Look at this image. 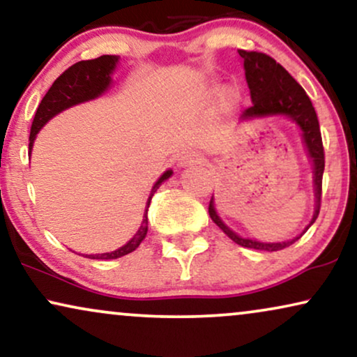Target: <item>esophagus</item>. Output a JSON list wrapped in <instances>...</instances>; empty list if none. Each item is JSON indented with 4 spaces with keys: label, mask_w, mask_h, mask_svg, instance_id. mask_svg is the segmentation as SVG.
I'll return each mask as SVG.
<instances>
[{
    "label": "esophagus",
    "mask_w": 357,
    "mask_h": 357,
    "mask_svg": "<svg viewBox=\"0 0 357 357\" xmlns=\"http://www.w3.org/2000/svg\"><path fill=\"white\" fill-rule=\"evenodd\" d=\"M202 161V156L194 153V151H186V153H183L181 156H179L178 160V165L179 166H189V165H196V163H201Z\"/></svg>",
    "instance_id": "34e87169"
}]
</instances>
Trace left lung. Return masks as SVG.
<instances>
[{"label":"left lung","mask_w":357,"mask_h":357,"mask_svg":"<svg viewBox=\"0 0 357 357\" xmlns=\"http://www.w3.org/2000/svg\"><path fill=\"white\" fill-rule=\"evenodd\" d=\"M238 54L241 59H243L246 83H248L251 101H253V106L246 109L241 117L248 119L284 114V116H289L292 121H296L297 126L302 129L303 142H305L308 155H310V158L313 161V173H315L313 181H315L317 206L315 213H313V218L310 222L312 225V223L317 220L318 213H320L321 179L323 169H325V150H323L320 123H318L315 109H313L312 101L310 98L307 96L305 89H303L301 84L289 75V71L284 68L281 63H278L273 56L266 55L263 52L248 50H238ZM208 215H211L213 223H217V225L222 228L223 234H225L230 240H234L236 245L245 246V248L263 251H279L287 248V246L296 243L308 228H310V225H308L303 234L289 241H282V243H261V241L241 238V236L234 234V231L218 218L215 208H213L212 199L211 202H208Z\"/></svg>","instance_id":"1"}]
</instances>
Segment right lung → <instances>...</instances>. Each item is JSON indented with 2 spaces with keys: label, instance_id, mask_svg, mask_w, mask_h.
<instances>
[{
  "label": "right lung",
  "instance_id": "1",
  "mask_svg": "<svg viewBox=\"0 0 357 357\" xmlns=\"http://www.w3.org/2000/svg\"><path fill=\"white\" fill-rule=\"evenodd\" d=\"M119 61L117 55H101L94 60H83L78 61V63L71 65L68 70H65L59 78L55 79L54 84H52L49 91L37 107L34 121H32L31 126V135H29V151L32 150V144H34L37 132H39L42 127L45 126L47 121H50L52 117L56 116V114L63 111L66 107L75 106V104H79L83 101H88V99H94L106 91L109 88V83H111V73L112 70L116 68V63ZM173 171L168 169L163 176L155 183L153 189H151V194L149 197V202H146V211L144 215V222L139 228V231L134 235L129 243L123 245L122 248H119L112 253H102V255H86L84 258L91 259H116L121 258L123 255H129L132 251L139 248L142 240L145 238L146 230H149V217H146V212H149L150 201L156 192V189L160 188V184L168 179Z\"/></svg>",
  "mask_w": 357,
  "mask_h": 357
}]
</instances>
